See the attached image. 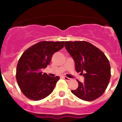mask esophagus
Here are the masks:
<instances>
[{
    "label": "esophagus",
    "mask_w": 122,
    "mask_h": 122,
    "mask_svg": "<svg viewBox=\"0 0 122 122\" xmlns=\"http://www.w3.org/2000/svg\"><path fill=\"white\" fill-rule=\"evenodd\" d=\"M63 78H64L65 80H66V81H70L71 80V78H68V77H67V76H63Z\"/></svg>",
    "instance_id": "34e87169"
}]
</instances>
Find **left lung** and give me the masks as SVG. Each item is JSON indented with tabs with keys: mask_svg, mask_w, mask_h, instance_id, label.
Segmentation results:
<instances>
[{
	"mask_svg": "<svg viewBox=\"0 0 122 122\" xmlns=\"http://www.w3.org/2000/svg\"><path fill=\"white\" fill-rule=\"evenodd\" d=\"M65 46L74 60L76 71L85 72V81L81 83L77 80L78 88L71 92L86 101L99 97L108 87L111 77L108 58L100 49L86 41H67Z\"/></svg>",
	"mask_w": 122,
	"mask_h": 122,
	"instance_id": "left-lung-1",
	"label": "left lung"
}]
</instances>
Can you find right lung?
Returning a JSON list of instances; mask_svg holds the SVG:
<instances>
[{
  "label": "right lung",
  "mask_w": 122,
  "mask_h": 122,
  "mask_svg": "<svg viewBox=\"0 0 122 122\" xmlns=\"http://www.w3.org/2000/svg\"><path fill=\"white\" fill-rule=\"evenodd\" d=\"M65 42L42 41L24 52L16 68V80L26 97L39 101L52 92L59 80L58 76L51 77L41 70L49 65L52 55L64 47Z\"/></svg>",
  "instance_id": "add662e5"
}]
</instances>
